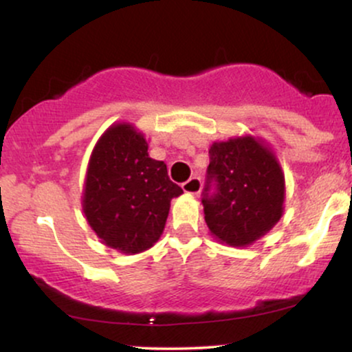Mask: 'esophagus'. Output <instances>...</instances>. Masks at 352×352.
<instances>
[{
    "label": "esophagus",
    "mask_w": 352,
    "mask_h": 352,
    "mask_svg": "<svg viewBox=\"0 0 352 352\" xmlns=\"http://www.w3.org/2000/svg\"><path fill=\"white\" fill-rule=\"evenodd\" d=\"M182 188H184V192L193 193V195L200 193V190H201L200 177H192V179H188L185 184H182Z\"/></svg>",
    "instance_id": "obj_1"
}]
</instances>
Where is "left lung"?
<instances>
[{
    "label": "left lung",
    "mask_w": 352,
    "mask_h": 352,
    "mask_svg": "<svg viewBox=\"0 0 352 352\" xmlns=\"http://www.w3.org/2000/svg\"><path fill=\"white\" fill-rule=\"evenodd\" d=\"M204 188L210 233L230 246L252 245L280 221L285 175L274 153L252 135L213 142Z\"/></svg>",
    "instance_id": "8db88e82"
}]
</instances>
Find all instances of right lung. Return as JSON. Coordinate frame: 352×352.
<instances>
[{
    "label": "right lung",
    "mask_w": 352,
    "mask_h": 352,
    "mask_svg": "<svg viewBox=\"0 0 352 352\" xmlns=\"http://www.w3.org/2000/svg\"><path fill=\"white\" fill-rule=\"evenodd\" d=\"M148 144L131 124H114L91 153L82 192L87 223L104 245L127 254L153 246L170 200L184 193L167 165L148 157Z\"/></svg>",
    "instance_id": "right-lung-1"
}]
</instances>
